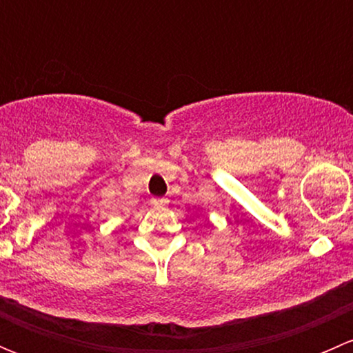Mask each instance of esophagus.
<instances>
[{"label": "esophagus", "instance_id": "34e87169", "mask_svg": "<svg viewBox=\"0 0 353 353\" xmlns=\"http://www.w3.org/2000/svg\"><path fill=\"white\" fill-rule=\"evenodd\" d=\"M152 203H154L155 206H162V205H165L167 199L165 198H154L152 199Z\"/></svg>", "mask_w": 353, "mask_h": 353}]
</instances>
